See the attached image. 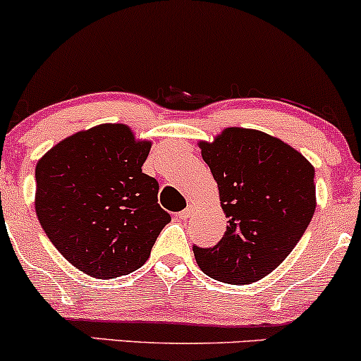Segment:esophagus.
<instances>
[{
    "label": "esophagus",
    "instance_id": "34e87169",
    "mask_svg": "<svg viewBox=\"0 0 361 361\" xmlns=\"http://www.w3.org/2000/svg\"><path fill=\"white\" fill-rule=\"evenodd\" d=\"M193 210H195V207L193 205H188L185 210H181V212H180V219H183V221H186V219H190L193 215Z\"/></svg>",
    "mask_w": 361,
    "mask_h": 361
}]
</instances>
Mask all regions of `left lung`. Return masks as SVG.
Returning <instances> with one entry per match:
<instances>
[{
    "mask_svg": "<svg viewBox=\"0 0 361 361\" xmlns=\"http://www.w3.org/2000/svg\"><path fill=\"white\" fill-rule=\"evenodd\" d=\"M229 217L214 247L193 246L210 279L252 283L292 252L316 210L314 166L283 140L252 128H224L198 144Z\"/></svg>",
    "mask_w": 361,
    "mask_h": 361,
    "instance_id": "8db88e82",
    "label": "left lung"
}]
</instances>
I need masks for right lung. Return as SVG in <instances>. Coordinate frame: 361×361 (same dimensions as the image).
I'll return each instance as SVG.
<instances>
[{
  "label": "right lung",
  "mask_w": 361,
  "mask_h": 361,
  "mask_svg": "<svg viewBox=\"0 0 361 361\" xmlns=\"http://www.w3.org/2000/svg\"><path fill=\"white\" fill-rule=\"evenodd\" d=\"M149 151L151 142L135 140L123 123H102L61 140L37 163L40 226L86 275L135 271L171 221L157 204V181L142 173Z\"/></svg>",
  "instance_id": "add662e5"
}]
</instances>
